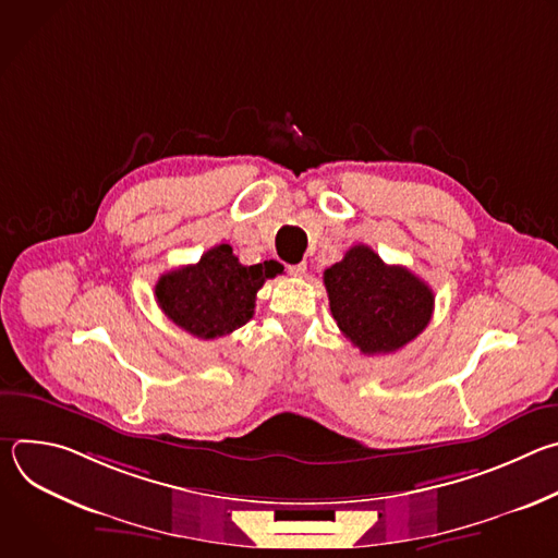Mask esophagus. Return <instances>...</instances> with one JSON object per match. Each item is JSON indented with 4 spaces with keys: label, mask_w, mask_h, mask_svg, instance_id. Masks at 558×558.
<instances>
[{
    "label": "esophagus",
    "mask_w": 558,
    "mask_h": 558,
    "mask_svg": "<svg viewBox=\"0 0 558 558\" xmlns=\"http://www.w3.org/2000/svg\"><path fill=\"white\" fill-rule=\"evenodd\" d=\"M287 269H289V274H291L293 278H302V276L306 274V263L302 260V263H298V265H289Z\"/></svg>",
    "instance_id": "esophagus-1"
}]
</instances>
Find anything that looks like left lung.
I'll use <instances>...</instances> for the list:
<instances>
[{
	"label": "left lung",
	"mask_w": 558,
	"mask_h": 558,
	"mask_svg": "<svg viewBox=\"0 0 558 558\" xmlns=\"http://www.w3.org/2000/svg\"><path fill=\"white\" fill-rule=\"evenodd\" d=\"M329 306L340 331L364 353L404 349L430 323L433 289L402 265H386L371 247H351L325 269Z\"/></svg>",
	"instance_id": "1"
}]
</instances>
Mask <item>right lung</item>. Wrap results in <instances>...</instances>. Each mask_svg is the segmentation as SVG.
Listing matches in <instances>:
<instances>
[{
	"instance_id": "right-lung-1",
	"label": "right lung",
	"mask_w": 558,
	"mask_h": 558,
	"mask_svg": "<svg viewBox=\"0 0 558 558\" xmlns=\"http://www.w3.org/2000/svg\"><path fill=\"white\" fill-rule=\"evenodd\" d=\"M278 274H282L280 263L265 260L245 267L227 243H220L196 265L163 274L154 293L177 327L201 340H214L252 320L258 289Z\"/></svg>"
}]
</instances>
